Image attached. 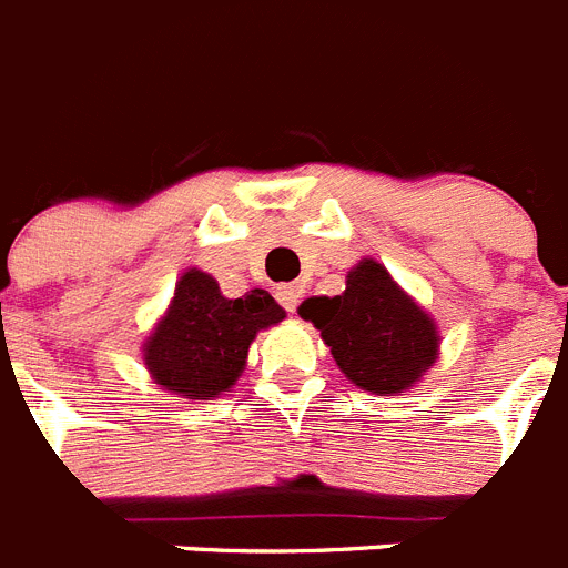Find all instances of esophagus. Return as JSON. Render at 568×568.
<instances>
[{
    "mask_svg": "<svg viewBox=\"0 0 568 568\" xmlns=\"http://www.w3.org/2000/svg\"><path fill=\"white\" fill-rule=\"evenodd\" d=\"M275 298H278L284 311L293 313L295 307H298V302H302V287H295V284H281V287L275 290Z\"/></svg>",
    "mask_w": 568,
    "mask_h": 568,
    "instance_id": "esophagus-1",
    "label": "esophagus"
}]
</instances>
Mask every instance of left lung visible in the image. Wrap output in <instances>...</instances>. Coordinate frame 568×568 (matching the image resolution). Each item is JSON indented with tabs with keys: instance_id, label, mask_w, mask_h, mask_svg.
I'll return each instance as SVG.
<instances>
[{
	"instance_id": "1",
	"label": "left lung",
	"mask_w": 568,
	"mask_h": 568,
	"mask_svg": "<svg viewBox=\"0 0 568 568\" xmlns=\"http://www.w3.org/2000/svg\"><path fill=\"white\" fill-rule=\"evenodd\" d=\"M298 316L322 331L339 372L372 395H397L418 383L438 359V327L383 264L363 257L345 281V293L316 295Z\"/></svg>"
}]
</instances>
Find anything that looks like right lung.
Segmentation results:
<instances>
[{"mask_svg": "<svg viewBox=\"0 0 568 568\" xmlns=\"http://www.w3.org/2000/svg\"><path fill=\"white\" fill-rule=\"evenodd\" d=\"M284 311L266 290L226 298L209 273L189 270L144 342V365L165 392L211 400L237 383L257 331L278 325Z\"/></svg>", "mask_w": 568, "mask_h": 568, "instance_id": "obj_1", "label": "right lung"}]
</instances>
